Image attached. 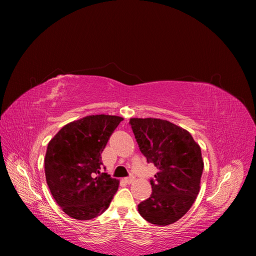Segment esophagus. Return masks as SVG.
Wrapping results in <instances>:
<instances>
[{
	"label": "esophagus",
	"mask_w": 256,
	"mask_h": 256,
	"mask_svg": "<svg viewBox=\"0 0 256 256\" xmlns=\"http://www.w3.org/2000/svg\"><path fill=\"white\" fill-rule=\"evenodd\" d=\"M134 180V176H132V175H130V176H128V177L125 178V182H126L127 184H131Z\"/></svg>",
	"instance_id": "obj_1"
}]
</instances>
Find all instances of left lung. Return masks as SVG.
<instances>
[{
	"mask_svg": "<svg viewBox=\"0 0 256 256\" xmlns=\"http://www.w3.org/2000/svg\"><path fill=\"white\" fill-rule=\"evenodd\" d=\"M138 148L157 168L152 194L138 205L152 224L166 226L187 214L200 192L204 162L198 144L180 127L159 118H131Z\"/></svg>",
	"mask_w": 256,
	"mask_h": 256,
	"instance_id": "left-lung-1",
	"label": "left lung"
}]
</instances>
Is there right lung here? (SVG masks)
Instances as JSON below:
<instances>
[{"label":"right lung","instance_id":"right-lung-1","mask_svg":"<svg viewBox=\"0 0 256 256\" xmlns=\"http://www.w3.org/2000/svg\"><path fill=\"white\" fill-rule=\"evenodd\" d=\"M122 118L90 115L67 124L49 142L46 180L63 212L76 220H90L109 207L118 180L102 173V154Z\"/></svg>","mask_w":256,"mask_h":256}]
</instances>
